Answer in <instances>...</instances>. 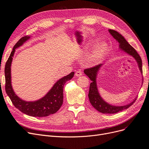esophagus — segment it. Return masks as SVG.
<instances>
[{
	"label": "esophagus",
	"instance_id": "1",
	"mask_svg": "<svg viewBox=\"0 0 149 149\" xmlns=\"http://www.w3.org/2000/svg\"><path fill=\"white\" fill-rule=\"evenodd\" d=\"M81 75H82V73H81V71H76V72L75 73V76H77V77L81 76Z\"/></svg>",
	"mask_w": 149,
	"mask_h": 149
}]
</instances>
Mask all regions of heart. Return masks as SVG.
I'll use <instances>...</instances> for the list:
<instances>
[{
    "instance_id": "obj_1",
    "label": "heart",
    "mask_w": 149,
    "mask_h": 149,
    "mask_svg": "<svg viewBox=\"0 0 149 149\" xmlns=\"http://www.w3.org/2000/svg\"><path fill=\"white\" fill-rule=\"evenodd\" d=\"M108 49L107 43L103 42L97 45L95 48L92 51L91 54V59L92 60H97L99 58L100 56L103 55Z\"/></svg>"
}]
</instances>
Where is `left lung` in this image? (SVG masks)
Wrapping results in <instances>:
<instances>
[{
    "label": "left lung",
    "mask_w": 149,
    "mask_h": 149,
    "mask_svg": "<svg viewBox=\"0 0 149 149\" xmlns=\"http://www.w3.org/2000/svg\"><path fill=\"white\" fill-rule=\"evenodd\" d=\"M109 31L112 36L116 40V41L118 42L119 49L122 51H123V52H126V54H127L128 55L132 56V57L136 60L138 66H139V70L141 74H142V60L139 55L137 52V51L126 41V40L125 39V38L118 32L112 29H109ZM103 65L104 63H100L98 65L94 66V67L85 69L84 70V73L88 76L89 79L92 81V83L90 84L89 87V91L88 94L89 99L91 105L93 106L97 111L102 113L114 114L128 109V108L134 103L135 101L136 100L137 97L129 104L123 106H115L110 105L109 104H108L107 102H106L103 99H102L99 94L98 89H97L96 81L97 76L98 74L99 71L101 68V66Z\"/></svg>",
    "instance_id": "obj_1"
}]
</instances>
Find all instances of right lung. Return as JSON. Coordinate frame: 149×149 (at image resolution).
I'll return each mask as SVG.
<instances>
[{"label": "right lung", "instance_id": "1", "mask_svg": "<svg viewBox=\"0 0 149 149\" xmlns=\"http://www.w3.org/2000/svg\"><path fill=\"white\" fill-rule=\"evenodd\" d=\"M30 37L26 36L20 39L14 45L12 52L5 66L6 91L13 105L23 113L34 117L47 116L57 112L62 105L63 101V87L67 81L72 79L74 73L71 72L60 79L42 98L33 102H27L20 99L15 93L12 86L11 65L15 49L22 46Z\"/></svg>", "mask_w": 149, "mask_h": 149}]
</instances>
